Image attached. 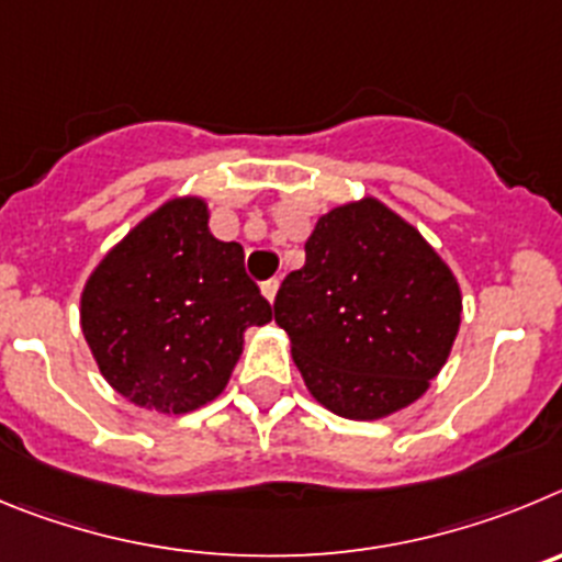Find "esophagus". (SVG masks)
Listing matches in <instances>:
<instances>
[{"mask_svg":"<svg viewBox=\"0 0 562 562\" xmlns=\"http://www.w3.org/2000/svg\"><path fill=\"white\" fill-rule=\"evenodd\" d=\"M260 288H262V296H266L269 302H274L277 291H280V280H266Z\"/></svg>","mask_w":562,"mask_h":562,"instance_id":"34e87169","label":"esophagus"}]
</instances>
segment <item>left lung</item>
<instances>
[{"label":"left lung","instance_id":"8db88e82","mask_svg":"<svg viewBox=\"0 0 562 562\" xmlns=\"http://www.w3.org/2000/svg\"><path fill=\"white\" fill-rule=\"evenodd\" d=\"M274 322L313 401L367 423L428 392L457 341L462 288L417 226L363 195L316 221Z\"/></svg>","mask_w":562,"mask_h":562}]
</instances>
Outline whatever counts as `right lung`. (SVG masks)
<instances>
[{
  "label": "right lung",
  "mask_w": 562,
  "mask_h": 562,
  "mask_svg": "<svg viewBox=\"0 0 562 562\" xmlns=\"http://www.w3.org/2000/svg\"><path fill=\"white\" fill-rule=\"evenodd\" d=\"M269 322L244 246L212 235L201 195L156 206L80 291V330L100 375L128 403L168 417L215 401L240 361L244 333Z\"/></svg>",
  "instance_id": "1"
}]
</instances>
